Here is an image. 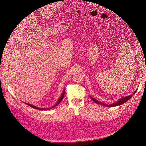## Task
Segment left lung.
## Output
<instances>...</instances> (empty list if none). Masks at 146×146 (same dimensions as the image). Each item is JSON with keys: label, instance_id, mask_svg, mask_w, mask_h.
Here are the masks:
<instances>
[{"label": "left lung", "instance_id": "left-lung-1", "mask_svg": "<svg viewBox=\"0 0 146 146\" xmlns=\"http://www.w3.org/2000/svg\"><path fill=\"white\" fill-rule=\"evenodd\" d=\"M136 91H137V90H135V91L134 92L133 94H131V95H129V96L124 97V98H121V99H118V100L117 101V102H115V103H113V104H109V105L104 104V103H102V102H99V101H97L96 99H95V98H92V97H91V96H90V99H92V101H93L94 102H95L96 104H100V105H103V106H107V107H111V106L112 107V106H118V105H122V104H124V103L126 102L127 101H128L130 98H131L133 97V95L135 94V93L136 92Z\"/></svg>", "mask_w": 146, "mask_h": 146}]
</instances>
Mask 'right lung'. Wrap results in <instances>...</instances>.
<instances>
[{
    "instance_id": "obj_1",
    "label": "right lung",
    "mask_w": 146,
    "mask_h": 146,
    "mask_svg": "<svg viewBox=\"0 0 146 146\" xmlns=\"http://www.w3.org/2000/svg\"><path fill=\"white\" fill-rule=\"evenodd\" d=\"M64 91L63 92L62 95H61V97L59 98V99H58V100L57 101V103H56V104L54 105H53L52 106H51V108H38V107H36V106H34V105H33L29 104H27V103H25V102H24V103H25V104L28 105V106H29L30 107H32V108H34V109H36V110H41V111H43V110H50V109L53 108L54 107H55L56 106H57V105H58V104H59L61 102V101L63 100V98H64Z\"/></svg>"
}]
</instances>
